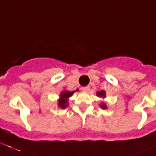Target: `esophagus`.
Masks as SVG:
<instances>
[{
	"instance_id": "1",
	"label": "esophagus",
	"mask_w": 156,
	"mask_h": 156,
	"mask_svg": "<svg viewBox=\"0 0 156 156\" xmlns=\"http://www.w3.org/2000/svg\"><path fill=\"white\" fill-rule=\"evenodd\" d=\"M90 89L89 86H86V87H82V90H83V92H88Z\"/></svg>"
}]
</instances>
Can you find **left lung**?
I'll list each match as a JSON object with an SVG mask.
<instances>
[{
    "label": "left lung",
    "instance_id": "left-lung-1",
    "mask_svg": "<svg viewBox=\"0 0 156 156\" xmlns=\"http://www.w3.org/2000/svg\"><path fill=\"white\" fill-rule=\"evenodd\" d=\"M105 94H106V92H104V91H100V92H97V93H96V96H99V97H102V98H105V96H106V95H105ZM100 107H101V108H104V109H106L107 108V105H106V104H105V103H102V104H100Z\"/></svg>",
    "mask_w": 156,
    "mask_h": 156
}]
</instances>
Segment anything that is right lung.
Returning <instances> with one entry per match:
<instances>
[{"instance_id": "right-lung-1", "label": "right lung", "mask_w": 156, "mask_h": 156, "mask_svg": "<svg viewBox=\"0 0 156 156\" xmlns=\"http://www.w3.org/2000/svg\"><path fill=\"white\" fill-rule=\"evenodd\" d=\"M78 91V89L76 90ZM75 92V91H74ZM74 92H69L67 90H64L63 92H60V99L58 100V106L61 108H65L66 107L69 106L68 104V100H69V97L73 96Z\"/></svg>"}]
</instances>
